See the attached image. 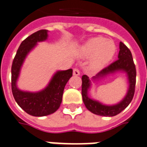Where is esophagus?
Returning <instances> with one entry per match:
<instances>
[{"label":"esophagus","mask_w":147,"mask_h":147,"mask_svg":"<svg viewBox=\"0 0 147 147\" xmlns=\"http://www.w3.org/2000/svg\"><path fill=\"white\" fill-rule=\"evenodd\" d=\"M73 74H74V76L80 75V70H79V69L78 68L74 69V72H73Z\"/></svg>","instance_id":"obj_1"}]
</instances>
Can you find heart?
<instances>
[{"label":"heart","mask_w":147,"mask_h":147,"mask_svg":"<svg viewBox=\"0 0 147 147\" xmlns=\"http://www.w3.org/2000/svg\"><path fill=\"white\" fill-rule=\"evenodd\" d=\"M115 45L110 39L102 37H95L89 39L82 47V52L85 56H92L91 67L99 69L112 59L115 52Z\"/></svg>","instance_id":"b5f03b06"}]
</instances>
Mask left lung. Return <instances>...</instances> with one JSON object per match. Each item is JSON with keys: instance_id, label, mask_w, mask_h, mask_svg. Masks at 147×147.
<instances>
[{"instance_id": "1", "label": "left lung", "mask_w": 147, "mask_h": 147, "mask_svg": "<svg viewBox=\"0 0 147 147\" xmlns=\"http://www.w3.org/2000/svg\"><path fill=\"white\" fill-rule=\"evenodd\" d=\"M119 70L124 71L127 74L129 80V88L124 99L120 103L115 105H112V106L102 105L98 101L93 100L88 97V89L90 87L91 82L89 81L88 76H82V100L87 109L92 112L93 114L102 115V116H109V117L118 115L119 113H120L123 110H124L128 106L133 99V96L135 94V83H136V69H135V65L133 61L131 52L127 48V47L122 42H119L118 59L100 70L92 78H98L104 77L109 74L119 71Z\"/></svg>"}]
</instances>
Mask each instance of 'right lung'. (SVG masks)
<instances>
[{
    "instance_id": "right-lung-1",
    "label": "right lung",
    "mask_w": 147,
    "mask_h": 147,
    "mask_svg": "<svg viewBox=\"0 0 147 147\" xmlns=\"http://www.w3.org/2000/svg\"><path fill=\"white\" fill-rule=\"evenodd\" d=\"M47 30H39L26 38L19 47L12 65V92L18 105L33 116H45L56 112L62 100L66 83L73 75V69L58 71L48 86L38 92H24L16 87L20 70L27 55L38 42L47 38Z\"/></svg>"
}]
</instances>
